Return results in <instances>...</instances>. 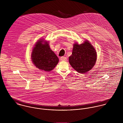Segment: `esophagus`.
Listing matches in <instances>:
<instances>
[{
    "mask_svg": "<svg viewBox=\"0 0 123 123\" xmlns=\"http://www.w3.org/2000/svg\"><path fill=\"white\" fill-rule=\"evenodd\" d=\"M60 59L62 61H67V58L65 57H62L60 58Z\"/></svg>",
    "mask_w": 123,
    "mask_h": 123,
    "instance_id": "esophagus-1",
    "label": "esophagus"
}]
</instances>
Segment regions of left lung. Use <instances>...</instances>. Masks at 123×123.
<instances>
[{
    "mask_svg": "<svg viewBox=\"0 0 123 123\" xmlns=\"http://www.w3.org/2000/svg\"><path fill=\"white\" fill-rule=\"evenodd\" d=\"M97 54L94 46L87 40L79 44L75 43L69 61L71 67L78 72L83 74L91 70L97 61Z\"/></svg>",
    "mask_w": 123,
    "mask_h": 123,
    "instance_id": "8db88e82",
    "label": "left lung"
}]
</instances>
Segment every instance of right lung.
Wrapping results in <instances>:
<instances>
[{
  "instance_id": "right-lung-1",
  "label": "right lung",
  "mask_w": 123,
  "mask_h": 123,
  "mask_svg": "<svg viewBox=\"0 0 123 123\" xmlns=\"http://www.w3.org/2000/svg\"><path fill=\"white\" fill-rule=\"evenodd\" d=\"M31 59L37 68L45 71L53 70L59 61L51 49L49 42L43 39H40L36 42L32 50Z\"/></svg>"
}]
</instances>
